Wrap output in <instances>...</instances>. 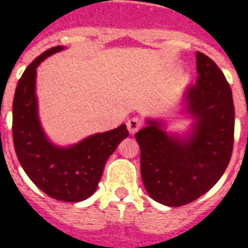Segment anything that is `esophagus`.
I'll return each mask as SVG.
<instances>
[{
  "label": "esophagus",
  "instance_id": "34e87169",
  "mask_svg": "<svg viewBox=\"0 0 248 248\" xmlns=\"http://www.w3.org/2000/svg\"><path fill=\"white\" fill-rule=\"evenodd\" d=\"M141 125H143V121L140 120L139 117H133V119H131V120L127 123L128 131H129V133H131V135L138 132L139 129L141 128Z\"/></svg>",
  "mask_w": 248,
  "mask_h": 248
}]
</instances>
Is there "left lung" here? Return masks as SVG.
I'll list each match as a JSON object with an SVG mask.
<instances>
[{
    "mask_svg": "<svg viewBox=\"0 0 248 248\" xmlns=\"http://www.w3.org/2000/svg\"><path fill=\"white\" fill-rule=\"evenodd\" d=\"M198 78L184 94L194 119L188 135H171L160 120H147L135 138L144 187L156 202L180 207L211 189L226 171L233 145L232 92L214 61L196 52Z\"/></svg>",
    "mask_w": 248,
    "mask_h": 248,
    "instance_id": "8db88e82",
    "label": "left lung"
}]
</instances>
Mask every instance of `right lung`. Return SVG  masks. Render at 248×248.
I'll list each match as a JSON object with an SVG mask.
<instances>
[{"label":"right lung","instance_id":"obj_1","mask_svg":"<svg viewBox=\"0 0 248 248\" xmlns=\"http://www.w3.org/2000/svg\"><path fill=\"white\" fill-rule=\"evenodd\" d=\"M62 49L60 45L40 54L21 76L13 100V143L21 167L43 192L61 202H81L96 191L108 157L129 133L121 124L71 147L54 145L46 138L38 119L36 69Z\"/></svg>","mask_w":248,"mask_h":248}]
</instances>
